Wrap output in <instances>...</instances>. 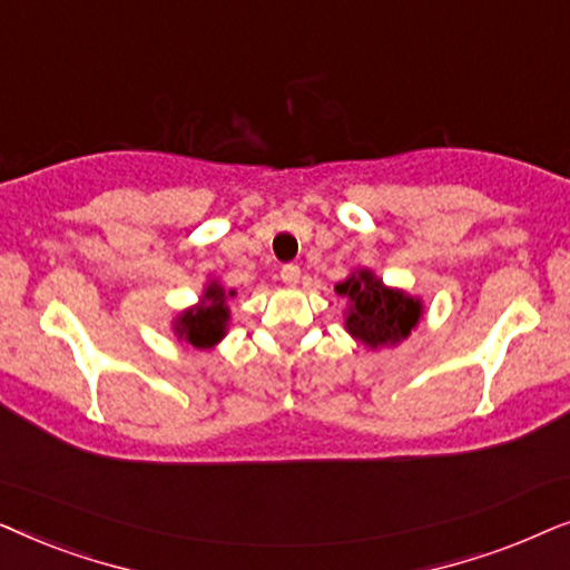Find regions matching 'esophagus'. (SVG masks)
<instances>
[{
  "label": "esophagus",
  "mask_w": 570,
  "mask_h": 570,
  "mask_svg": "<svg viewBox=\"0 0 570 570\" xmlns=\"http://www.w3.org/2000/svg\"><path fill=\"white\" fill-rule=\"evenodd\" d=\"M279 277H283L285 285H298L301 267H298V264H285V267L279 269Z\"/></svg>",
  "instance_id": "34e87169"
}]
</instances>
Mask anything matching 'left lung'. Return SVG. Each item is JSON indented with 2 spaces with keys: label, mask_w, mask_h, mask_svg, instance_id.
<instances>
[{
  "label": "left lung",
  "mask_w": 570,
  "mask_h": 570,
  "mask_svg": "<svg viewBox=\"0 0 570 570\" xmlns=\"http://www.w3.org/2000/svg\"><path fill=\"white\" fill-rule=\"evenodd\" d=\"M334 291L347 298L345 330L371 350L400 345L423 316L420 298L384 285L371 269H355Z\"/></svg>",
  "instance_id": "left-lung-1"
}]
</instances>
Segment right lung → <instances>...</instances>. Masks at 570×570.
<instances>
[{"instance_id":"obj_1","label":"right lung","mask_w":570,"mask_h":570,"mask_svg":"<svg viewBox=\"0 0 570 570\" xmlns=\"http://www.w3.org/2000/svg\"><path fill=\"white\" fill-rule=\"evenodd\" d=\"M236 291H225V287L213 279L207 283L205 293L197 306L181 311L174 322V332L178 340H184L186 345L197 350H209L225 337L230 322V308L228 298H233Z\"/></svg>"}]
</instances>
